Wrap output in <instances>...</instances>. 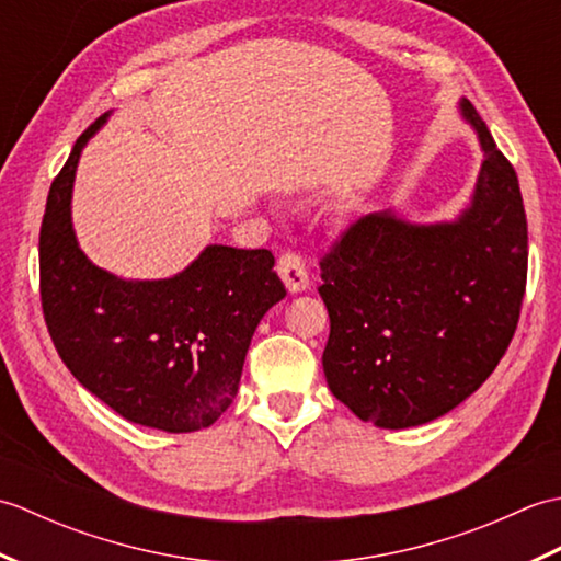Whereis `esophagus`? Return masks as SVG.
Returning <instances> with one entry per match:
<instances>
[{
  "label": "esophagus",
  "mask_w": 561,
  "mask_h": 561,
  "mask_svg": "<svg viewBox=\"0 0 561 561\" xmlns=\"http://www.w3.org/2000/svg\"><path fill=\"white\" fill-rule=\"evenodd\" d=\"M277 272H279V277L284 279V284H287V289L291 294L306 291L308 284H311V277H308L306 260L301 255L291 253V250H287V253H282V257L277 260Z\"/></svg>",
  "instance_id": "esophagus-1"
}]
</instances>
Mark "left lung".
Wrapping results in <instances>:
<instances>
[{
    "mask_svg": "<svg viewBox=\"0 0 561 561\" xmlns=\"http://www.w3.org/2000/svg\"><path fill=\"white\" fill-rule=\"evenodd\" d=\"M460 111L484 151L470 207L426 226L366 214L320 257L328 388L383 428L426 424L470 398L518 325L528 277L518 175L472 103Z\"/></svg>",
    "mask_w": 561,
    "mask_h": 561,
    "instance_id": "8db88e82",
    "label": "left lung"
}]
</instances>
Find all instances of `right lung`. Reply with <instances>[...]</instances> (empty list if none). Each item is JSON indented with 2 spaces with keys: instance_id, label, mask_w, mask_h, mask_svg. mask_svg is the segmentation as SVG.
<instances>
[{
  "instance_id": "add662e5",
  "label": "right lung",
  "mask_w": 561,
  "mask_h": 561,
  "mask_svg": "<svg viewBox=\"0 0 561 561\" xmlns=\"http://www.w3.org/2000/svg\"><path fill=\"white\" fill-rule=\"evenodd\" d=\"M57 173L41 226V301L59 359L127 422L187 434L229 410L253 332L287 296L270 250L207 245L169 279L133 282L93 265L71 229L81 149Z\"/></svg>"
}]
</instances>
